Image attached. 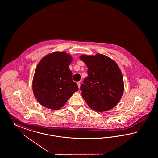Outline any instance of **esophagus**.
Here are the masks:
<instances>
[{"label": "esophagus", "mask_w": 158, "mask_h": 158, "mask_svg": "<svg viewBox=\"0 0 158 158\" xmlns=\"http://www.w3.org/2000/svg\"><path fill=\"white\" fill-rule=\"evenodd\" d=\"M77 85L79 89H80V87H81V82H77Z\"/></svg>", "instance_id": "obj_1"}]
</instances>
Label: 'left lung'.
I'll return each instance as SVG.
<instances>
[{
    "mask_svg": "<svg viewBox=\"0 0 158 158\" xmlns=\"http://www.w3.org/2000/svg\"><path fill=\"white\" fill-rule=\"evenodd\" d=\"M79 58L88 68V76L81 86V96L87 104L97 112L115 107L124 88L122 73L115 61L100 54L82 55Z\"/></svg>",
    "mask_w": 158,
    "mask_h": 158,
    "instance_id": "1",
    "label": "left lung"
}]
</instances>
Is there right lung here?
Here are the masks:
<instances>
[{"mask_svg":"<svg viewBox=\"0 0 158 158\" xmlns=\"http://www.w3.org/2000/svg\"><path fill=\"white\" fill-rule=\"evenodd\" d=\"M73 61L71 55L55 51L47 54L39 62L32 80V91L37 101L43 107L58 110L78 87L73 80L69 65Z\"/></svg>","mask_w":158,"mask_h":158,"instance_id":"1","label":"right lung"}]
</instances>
